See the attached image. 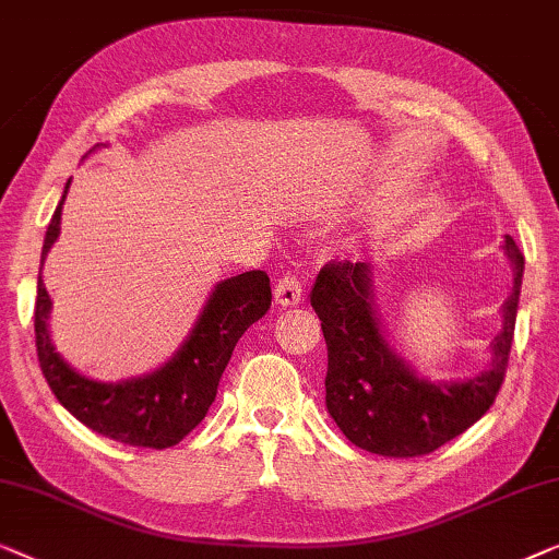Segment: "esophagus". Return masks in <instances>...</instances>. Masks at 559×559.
Instances as JSON below:
<instances>
[{
    "mask_svg": "<svg viewBox=\"0 0 559 559\" xmlns=\"http://www.w3.org/2000/svg\"><path fill=\"white\" fill-rule=\"evenodd\" d=\"M273 296L281 306H296L301 304L304 298V283L296 273H283V276L276 281V288H273Z\"/></svg>",
    "mask_w": 559,
    "mask_h": 559,
    "instance_id": "1",
    "label": "esophagus"
}]
</instances>
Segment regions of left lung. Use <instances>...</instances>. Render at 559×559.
Returning <instances> with one entry per match:
<instances>
[{"instance_id":"8db88e82","label":"left lung","mask_w":559,"mask_h":559,"mask_svg":"<svg viewBox=\"0 0 559 559\" xmlns=\"http://www.w3.org/2000/svg\"><path fill=\"white\" fill-rule=\"evenodd\" d=\"M514 269L512 294L501 306L491 365L463 382H430L390 347L377 319L372 271L367 263H326L311 288V306L326 340V411L361 451L413 459L433 453L468 430L493 405L509 365L522 290L524 255L504 240Z\"/></svg>"}]
</instances>
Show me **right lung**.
<instances>
[{
	"instance_id": "1",
	"label": "right lung",
	"mask_w": 559,
	"mask_h": 559,
	"mask_svg": "<svg viewBox=\"0 0 559 559\" xmlns=\"http://www.w3.org/2000/svg\"><path fill=\"white\" fill-rule=\"evenodd\" d=\"M68 185L47 225L43 263L47 250L60 235ZM50 306L52 301L40 276L35 301L37 359L60 405L100 436L126 445L162 451L192 433L207 415L210 405L215 403L219 377L233 357L235 344L248 332V326H253L271 309V278L263 271H248L219 281L204 304L200 319L194 321L190 336L171 359L152 374L123 382L91 380L75 372L55 352L50 329H47Z\"/></svg>"
}]
</instances>
